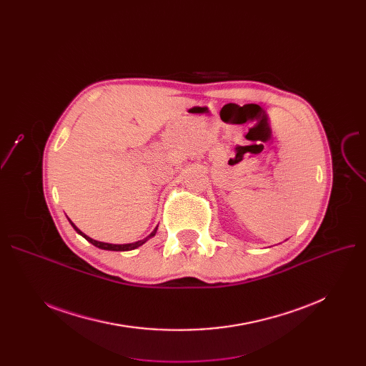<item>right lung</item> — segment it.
<instances>
[{"mask_svg":"<svg viewBox=\"0 0 366 366\" xmlns=\"http://www.w3.org/2000/svg\"><path fill=\"white\" fill-rule=\"evenodd\" d=\"M69 222H71V225L74 227V229L76 233H79L80 236H83L87 242H90L93 246H96V247H99V249H105V251H132V249H137V247H139V246H142L148 239H151V237H154L156 236V233H157V227L154 228V232L149 234V236H147L145 239H142V240H138V242H134V243H126V244H112V243H104V242H98V240H94V239H92V237H89V236H86L81 229H79L75 227V224L69 219Z\"/></svg>","mask_w":366,"mask_h":366,"instance_id":"add662e5","label":"right lung"}]
</instances>
